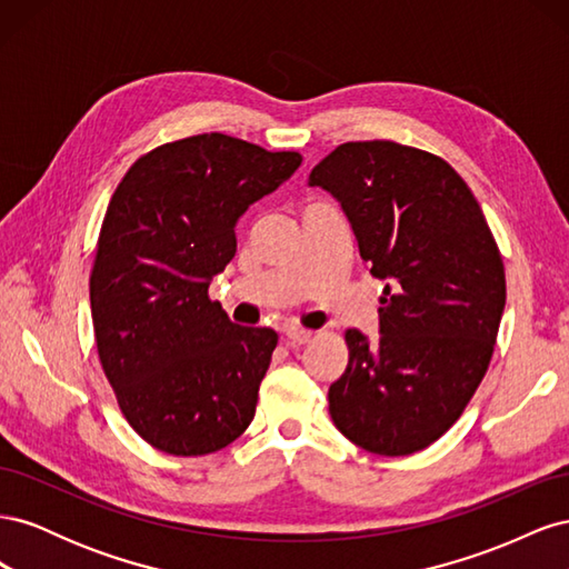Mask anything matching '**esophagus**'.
I'll use <instances>...</instances> for the list:
<instances>
[{
    "label": "esophagus",
    "instance_id": "1",
    "mask_svg": "<svg viewBox=\"0 0 569 569\" xmlns=\"http://www.w3.org/2000/svg\"><path fill=\"white\" fill-rule=\"evenodd\" d=\"M287 337V343H291V347H303V343L311 341L313 332L311 330H301V327H289V330L284 332Z\"/></svg>",
    "mask_w": 569,
    "mask_h": 569
}]
</instances>
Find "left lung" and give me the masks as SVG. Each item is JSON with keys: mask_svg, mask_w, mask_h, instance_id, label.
<instances>
[{"mask_svg": "<svg viewBox=\"0 0 569 569\" xmlns=\"http://www.w3.org/2000/svg\"><path fill=\"white\" fill-rule=\"evenodd\" d=\"M308 184L341 203L360 258L387 282L377 343L347 330L349 366L327 391L332 422L377 456L422 451L487 375L506 308L501 251L470 187L429 151L347 142Z\"/></svg>", "mask_w": 569, "mask_h": 569, "instance_id": "1", "label": "left lung"}]
</instances>
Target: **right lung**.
<instances>
[{
    "instance_id": "1",
    "label": "right lung",
    "mask_w": 569,
    "mask_h": 569,
    "mask_svg": "<svg viewBox=\"0 0 569 569\" xmlns=\"http://www.w3.org/2000/svg\"><path fill=\"white\" fill-rule=\"evenodd\" d=\"M301 166L209 132L151 149L101 222L90 303L101 370L130 427L170 456L226 449L253 420L278 335L209 299L237 251V220Z\"/></svg>"
}]
</instances>
